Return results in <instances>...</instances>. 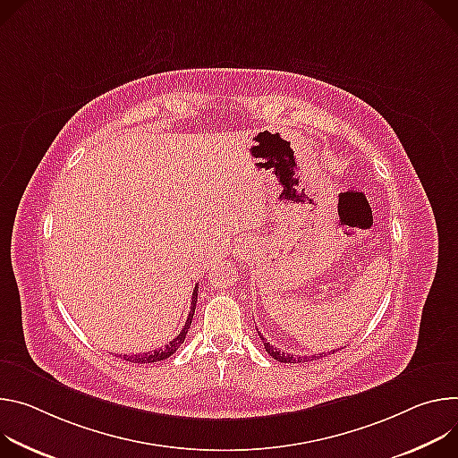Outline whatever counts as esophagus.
I'll return each instance as SVG.
<instances>
[{"mask_svg": "<svg viewBox=\"0 0 458 458\" xmlns=\"http://www.w3.org/2000/svg\"><path fill=\"white\" fill-rule=\"evenodd\" d=\"M247 250H249V245H247V242H240V245H238V249H236V257H245L247 255Z\"/></svg>", "mask_w": 458, "mask_h": 458, "instance_id": "1", "label": "esophagus"}]
</instances>
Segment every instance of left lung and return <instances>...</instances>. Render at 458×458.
<instances>
[{
  "mask_svg": "<svg viewBox=\"0 0 458 458\" xmlns=\"http://www.w3.org/2000/svg\"><path fill=\"white\" fill-rule=\"evenodd\" d=\"M260 335V338H262V342H264V347H266V351H267V354H271V357L275 359V360H278V362H284V364H298V362H308L310 359L308 357H296V354H289V352H284V351H278L276 347H273L264 336H262V333H259ZM335 352V351H333ZM311 360H318V357H311Z\"/></svg>",
  "mask_w": 458,
  "mask_h": 458,
  "instance_id": "8db88e82",
  "label": "left lung"
}]
</instances>
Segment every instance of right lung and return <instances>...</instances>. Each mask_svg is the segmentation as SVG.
<instances>
[{"mask_svg":"<svg viewBox=\"0 0 458 458\" xmlns=\"http://www.w3.org/2000/svg\"><path fill=\"white\" fill-rule=\"evenodd\" d=\"M196 298H198V284L196 287L192 289V301H191V311H189V317H187V322L183 326V329L178 333L176 338H173L165 347H160L157 351H150V352H141V354H123V359L127 362H132V364H155V362H160V360H165L169 359L171 354L183 344L185 340V335L191 327V322H192V315H194V310H196Z\"/></svg>","mask_w":458,"mask_h":458,"instance_id":"obj_1","label":"right lung"}]
</instances>
